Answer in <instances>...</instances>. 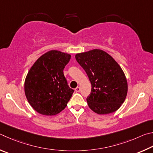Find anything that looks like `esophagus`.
I'll use <instances>...</instances> for the list:
<instances>
[{"label": "esophagus", "instance_id": "34e87169", "mask_svg": "<svg viewBox=\"0 0 153 153\" xmlns=\"http://www.w3.org/2000/svg\"><path fill=\"white\" fill-rule=\"evenodd\" d=\"M80 91H81V88H80L79 87H77L76 89H75V91L77 92V93L80 92Z\"/></svg>", "mask_w": 153, "mask_h": 153}]
</instances>
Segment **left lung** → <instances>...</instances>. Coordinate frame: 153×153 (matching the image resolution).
I'll return each mask as SVG.
<instances>
[{
    "label": "left lung",
    "instance_id": "left-lung-1",
    "mask_svg": "<svg viewBox=\"0 0 153 153\" xmlns=\"http://www.w3.org/2000/svg\"><path fill=\"white\" fill-rule=\"evenodd\" d=\"M75 58L91 83V92L87 98L89 108L100 115L117 111L128 93L126 77L118 63L100 49L78 53Z\"/></svg>",
    "mask_w": 153,
    "mask_h": 153
}]
</instances>
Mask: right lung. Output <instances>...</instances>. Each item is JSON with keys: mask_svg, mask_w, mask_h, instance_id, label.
I'll return each mask as SVG.
<instances>
[{"mask_svg": "<svg viewBox=\"0 0 153 153\" xmlns=\"http://www.w3.org/2000/svg\"><path fill=\"white\" fill-rule=\"evenodd\" d=\"M71 54L50 50L35 62L24 84L29 103L39 114L54 116L66 108L74 90L67 84L63 70Z\"/></svg>", "mask_w": 153, "mask_h": 153, "instance_id": "add662e5", "label": "right lung"}]
</instances>
